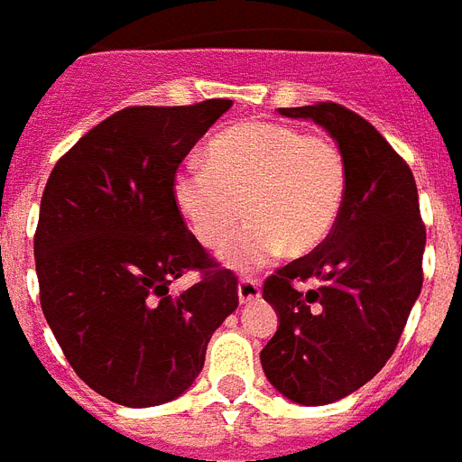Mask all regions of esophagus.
<instances>
[{
	"label": "esophagus",
	"mask_w": 462,
	"mask_h": 462,
	"mask_svg": "<svg viewBox=\"0 0 462 462\" xmlns=\"http://www.w3.org/2000/svg\"><path fill=\"white\" fill-rule=\"evenodd\" d=\"M237 294L242 303L256 301L258 296H261V280H256V277H242V280H239Z\"/></svg>",
	"instance_id": "1"
}]
</instances>
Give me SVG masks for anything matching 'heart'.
<instances>
[{"label": "heart", "instance_id": "heart-1", "mask_svg": "<svg viewBox=\"0 0 462 462\" xmlns=\"http://www.w3.org/2000/svg\"><path fill=\"white\" fill-rule=\"evenodd\" d=\"M172 199L185 225L206 249L225 251L237 270L263 265L280 251L306 256L339 220L346 199V163L325 134L273 121H246L213 137L206 168L189 166L172 180Z\"/></svg>", "mask_w": 462, "mask_h": 462}]
</instances>
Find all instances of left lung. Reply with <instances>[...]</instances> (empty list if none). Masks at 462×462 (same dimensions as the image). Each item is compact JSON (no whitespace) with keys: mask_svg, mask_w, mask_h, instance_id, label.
<instances>
[{"mask_svg":"<svg viewBox=\"0 0 462 462\" xmlns=\"http://www.w3.org/2000/svg\"><path fill=\"white\" fill-rule=\"evenodd\" d=\"M280 114L325 127L346 163L335 230L263 284L280 320L261 351L265 377L294 403L325 406L392 358L422 290L425 223L413 172L365 118L335 101ZM299 282L314 287L301 292Z\"/></svg>","mask_w":462,"mask_h":462,"instance_id":"left-lung-1","label":"left lung"}]
</instances>
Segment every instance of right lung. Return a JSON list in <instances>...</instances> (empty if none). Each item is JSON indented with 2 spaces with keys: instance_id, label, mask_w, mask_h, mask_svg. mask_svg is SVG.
Returning a JSON list of instances; mask_svg holds the SVG:
<instances>
[{
  "instance_id": "1",
  "label": "right lung",
  "mask_w": 462,
  "mask_h": 462,
  "mask_svg": "<svg viewBox=\"0 0 462 462\" xmlns=\"http://www.w3.org/2000/svg\"><path fill=\"white\" fill-rule=\"evenodd\" d=\"M230 106L123 108L47 180L35 232L40 303L78 377L114 403L178 399L239 306L235 273L206 254L172 199L180 163ZM187 269L202 277L175 297L170 284Z\"/></svg>"
}]
</instances>
